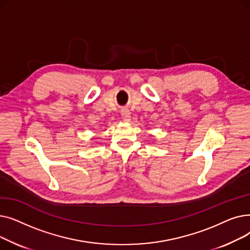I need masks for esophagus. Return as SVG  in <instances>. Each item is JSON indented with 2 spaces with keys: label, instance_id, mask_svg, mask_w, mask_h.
Instances as JSON below:
<instances>
[{
  "label": "esophagus",
  "instance_id": "obj_1",
  "mask_svg": "<svg viewBox=\"0 0 250 250\" xmlns=\"http://www.w3.org/2000/svg\"><path fill=\"white\" fill-rule=\"evenodd\" d=\"M122 117H123V120H124L125 122L130 121V112H129V110H127V109H123V110H122Z\"/></svg>",
  "mask_w": 250,
  "mask_h": 250
}]
</instances>
